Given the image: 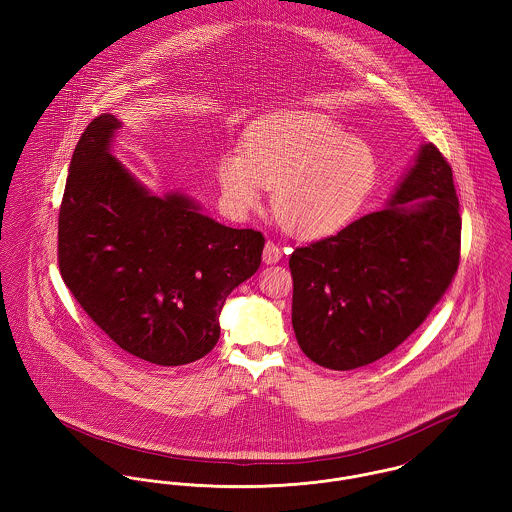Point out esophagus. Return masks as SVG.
<instances>
[{
	"label": "esophagus",
	"mask_w": 512,
	"mask_h": 512,
	"mask_svg": "<svg viewBox=\"0 0 512 512\" xmlns=\"http://www.w3.org/2000/svg\"><path fill=\"white\" fill-rule=\"evenodd\" d=\"M280 258H282V248L276 242L268 240L266 246H264V252H262L264 264H276Z\"/></svg>",
	"instance_id": "1"
}]
</instances>
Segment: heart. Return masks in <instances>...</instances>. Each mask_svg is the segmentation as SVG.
Masks as SVG:
<instances>
[{
    "instance_id": "b5f03b06",
    "label": "heart",
    "mask_w": 512,
    "mask_h": 512,
    "mask_svg": "<svg viewBox=\"0 0 512 512\" xmlns=\"http://www.w3.org/2000/svg\"><path fill=\"white\" fill-rule=\"evenodd\" d=\"M226 207L246 215L274 189L272 211L284 230L317 240L341 232L365 207L378 159L363 140L319 116H286L258 124L217 161Z\"/></svg>"
}]
</instances>
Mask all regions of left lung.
Segmentation results:
<instances>
[{
	"mask_svg": "<svg viewBox=\"0 0 512 512\" xmlns=\"http://www.w3.org/2000/svg\"><path fill=\"white\" fill-rule=\"evenodd\" d=\"M451 167L422 144L382 211L290 258L292 325L319 366L353 370L392 353L428 317L459 266Z\"/></svg>",
	"mask_w": 512,
	"mask_h": 512,
	"instance_id": "1",
	"label": "left lung"
}]
</instances>
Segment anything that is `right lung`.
Here are the masks:
<instances>
[{"label": "right lung", "mask_w": 512, "mask_h": 512, "mask_svg": "<svg viewBox=\"0 0 512 512\" xmlns=\"http://www.w3.org/2000/svg\"><path fill=\"white\" fill-rule=\"evenodd\" d=\"M122 122L94 118L74 147L59 213V268L88 317L128 355L203 359L230 292L256 274L264 236L203 215L179 191L153 195L112 155Z\"/></svg>", "instance_id": "right-lung-1"}]
</instances>
